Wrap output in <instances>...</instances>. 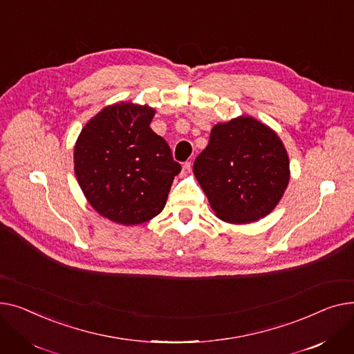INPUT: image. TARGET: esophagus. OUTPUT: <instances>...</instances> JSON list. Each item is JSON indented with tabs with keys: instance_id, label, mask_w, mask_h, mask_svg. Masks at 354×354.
<instances>
[{
	"instance_id": "1",
	"label": "esophagus",
	"mask_w": 354,
	"mask_h": 354,
	"mask_svg": "<svg viewBox=\"0 0 354 354\" xmlns=\"http://www.w3.org/2000/svg\"><path fill=\"white\" fill-rule=\"evenodd\" d=\"M190 170H192V162H190V161H185V162L183 164V174L187 176V174L190 173Z\"/></svg>"
}]
</instances>
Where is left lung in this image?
<instances>
[{
    "mask_svg": "<svg viewBox=\"0 0 354 354\" xmlns=\"http://www.w3.org/2000/svg\"><path fill=\"white\" fill-rule=\"evenodd\" d=\"M290 162L279 136L253 117L218 122L194 161V176L216 216L233 224L266 217L283 197Z\"/></svg>",
    "mask_w": 354,
    "mask_h": 354,
    "instance_id": "1",
    "label": "left lung"
}]
</instances>
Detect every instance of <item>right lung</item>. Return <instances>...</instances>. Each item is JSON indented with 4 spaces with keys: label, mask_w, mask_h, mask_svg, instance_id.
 <instances>
[{
    "label": "right lung",
    "mask_w": 354,
    "mask_h": 354,
    "mask_svg": "<svg viewBox=\"0 0 354 354\" xmlns=\"http://www.w3.org/2000/svg\"><path fill=\"white\" fill-rule=\"evenodd\" d=\"M154 110L133 102L102 109L81 130L74 171L93 209L124 225L151 220L164 209L181 165L150 122Z\"/></svg>",
    "instance_id": "right-lung-1"
}]
</instances>
